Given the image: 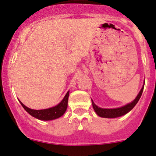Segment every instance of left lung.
Listing matches in <instances>:
<instances>
[{"label": "left lung", "instance_id": "obj_1", "mask_svg": "<svg viewBox=\"0 0 156 156\" xmlns=\"http://www.w3.org/2000/svg\"><path fill=\"white\" fill-rule=\"evenodd\" d=\"M144 84L143 85L142 87H141V90H140L139 94L137 95V97H136V99L133 101H131V102L128 103V104L125 105L120 107V108H101L98 107L95 103L94 102V101L92 100V105L94 108V111H95L96 113L99 116L102 117V118H117V117H120L124 115L127 114L128 112H130L133 108H134L135 105L138 103L139 99L141 98V94H142L143 90H144Z\"/></svg>", "mask_w": 156, "mask_h": 156}]
</instances>
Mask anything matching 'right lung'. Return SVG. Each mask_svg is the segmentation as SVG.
Listing matches in <instances>:
<instances>
[{
	"mask_svg": "<svg viewBox=\"0 0 156 156\" xmlns=\"http://www.w3.org/2000/svg\"><path fill=\"white\" fill-rule=\"evenodd\" d=\"M69 91L66 93L62 100L59 103L58 105L52 108H48V109L43 110H33L31 108H28L19 100L20 103L21 104L23 108L26 110L27 113H29L31 116L34 118L42 121H49L54 120L56 119H58L64 114L65 112L66 111L68 107V100H69Z\"/></svg>",
	"mask_w": 156,
	"mask_h": 156,
	"instance_id": "right-lung-1",
	"label": "right lung"
}]
</instances>
